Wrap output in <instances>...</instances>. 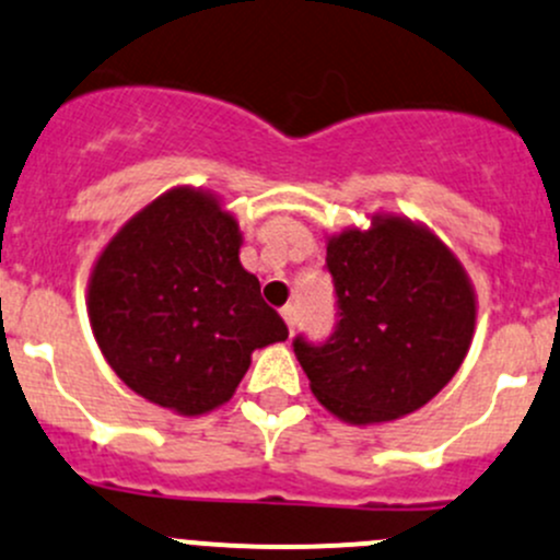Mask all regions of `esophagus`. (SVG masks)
Instances as JSON below:
<instances>
[{
	"mask_svg": "<svg viewBox=\"0 0 560 560\" xmlns=\"http://www.w3.org/2000/svg\"><path fill=\"white\" fill-rule=\"evenodd\" d=\"M281 316H284L290 332H295V327H298V308H295V305H284V308H281Z\"/></svg>",
	"mask_w": 560,
	"mask_h": 560,
	"instance_id": "esophagus-1",
	"label": "esophagus"
}]
</instances>
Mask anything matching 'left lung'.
Instances as JSON below:
<instances>
[{
  "mask_svg": "<svg viewBox=\"0 0 560 560\" xmlns=\"http://www.w3.org/2000/svg\"><path fill=\"white\" fill-rule=\"evenodd\" d=\"M338 322L325 343L292 340L311 392L338 419L381 423L423 408L462 368L475 290L453 252L402 217L327 244Z\"/></svg>",
  "mask_w": 560,
  "mask_h": 560,
  "instance_id": "1",
  "label": "left lung"
}]
</instances>
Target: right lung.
<instances>
[{
  "label": "right lung",
  "mask_w": 560,
  "mask_h": 560,
  "mask_svg": "<svg viewBox=\"0 0 560 560\" xmlns=\"http://www.w3.org/2000/svg\"><path fill=\"white\" fill-rule=\"evenodd\" d=\"M238 249L235 217L190 187L163 192L120 228L93 265L88 316L122 384L201 416L233 397L252 351L287 340Z\"/></svg>",
  "instance_id": "add662e5"
}]
</instances>
